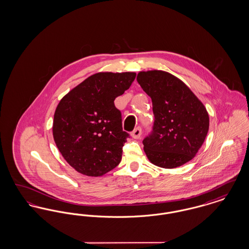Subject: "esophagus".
<instances>
[{"label":"esophagus","mask_w":249,"mask_h":249,"mask_svg":"<svg viewBox=\"0 0 249 249\" xmlns=\"http://www.w3.org/2000/svg\"><path fill=\"white\" fill-rule=\"evenodd\" d=\"M141 134H142V128H141V127L135 128L134 130H132V132H131V136H132V138H134V139L140 138Z\"/></svg>","instance_id":"esophagus-1"}]
</instances>
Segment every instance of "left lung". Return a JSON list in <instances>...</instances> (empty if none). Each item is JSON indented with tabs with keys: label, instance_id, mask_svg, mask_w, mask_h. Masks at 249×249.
I'll list each match as a JSON object with an SVG mask.
<instances>
[{
	"label": "left lung",
	"instance_id": "1",
	"mask_svg": "<svg viewBox=\"0 0 249 249\" xmlns=\"http://www.w3.org/2000/svg\"><path fill=\"white\" fill-rule=\"evenodd\" d=\"M137 82L153 106V129L142 141L148 160L166 169L187 163L207 135L206 108L186 84L167 71H140Z\"/></svg>",
	"mask_w": 249,
	"mask_h": 249
}]
</instances>
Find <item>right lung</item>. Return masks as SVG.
I'll return each instance as SVG.
<instances>
[{
  "label": "right lung",
  "instance_id": "1",
  "mask_svg": "<svg viewBox=\"0 0 249 249\" xmlns=\"http://www.w3.org/2000/svg\"><path fill=\"white\" fill-rule=\"evenodd\" d=\"M135 72H97L65 95L56 108L53 137L64 160L78 173L101 177L119 165L130 134L122 130L115 99Z\"/></svg>",
  "mask_w": 249,
  "mask_h": 249
}]
</instances>
